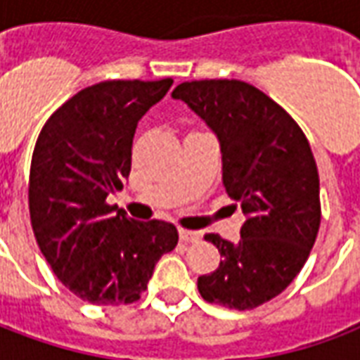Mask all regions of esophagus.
<instances>
[{"instance_id": "esophagus-1", "label": "esophagus", "mask_w": 360, "mask_h": 360, "mask_svg": "<svg viewBox=\"0 0 360 360\" xmlns=\"http://www.w3.org/2000/svg\"><path fill=\"white\" fill-rule=\"evenodd\" d=\"M181 241L185 243H196L200 241V233L198 231H191V229H179Z\"/></svg>"}]
</instances>
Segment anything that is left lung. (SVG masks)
I'll return each mask as SVG.
<instances>
[{
    "mask_svg": "<svg viewBox=\"0 0 360 360\" xmlns=\"http://www.w3.org/2000/svg\"><path fill=\"white\" fill-rule=\"evenodd\" d=\"M172 96L216 133L224 187L247 216L239 243L204 237L221 260L198 278V291L226 309H257L293 281L316 241L320 179L310 144L295 119L249 82H181Z\"/></svg>",
    "mask_w": 360,
    "mask_h": 360,
    "instance_id": "obj_1",
    "label": "left lung"
}]
</instances>
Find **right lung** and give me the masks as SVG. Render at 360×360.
<instances>
[{"mask_svg": "<svg viewBox=\"0 0 360 360\" xmlns=\"http://www.w3.org/2000/svg\"><path fill=\"white\" fill-rule=\"evenodd\" d=\"M173 84L103 81L69 98L38 134L28 208L36 243L63 285L92 304H131L175 249L173 224L108 204L131 172L136 125Z\"/></svg>", "mask_w": 360, "mask_h": 360, "instance_id": "right-lung-1", "label": "right lung"}]
</instances>
